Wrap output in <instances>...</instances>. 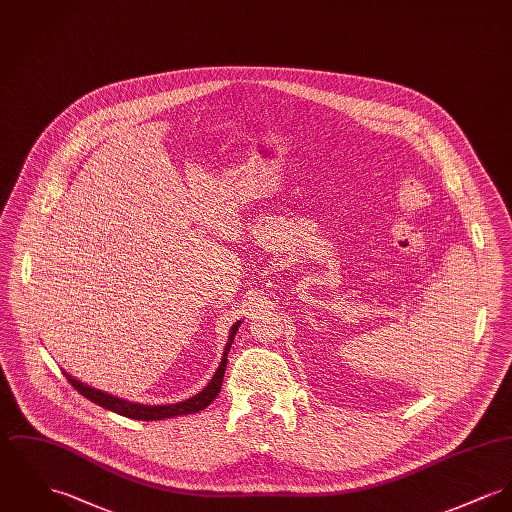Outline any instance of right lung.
Returning a JSON list of instances; mask_svg holds the SVG:
<instances>
[{"mask_svg": "<svg viewBox=\"0 0 512 512\" xmlns=\"http://www.w3.org/2000/svg\"><path fill=\"white\" fill-rule=\"evenodd\" d=\"M240 322H237L233 328H231V336H229V343L225 347V353H223V359H221V365L217 369V373L211 378V382L205 386L204 390L184 402H178V404H169V406H141V404H134V402H128V400H120V398H114L106 392L101 390H95L91 386H85L83 382L71 378L68 373H64L68 378L69 384L81 394L85 396L87 400L95 402L97 406H101L104 409H110L114 413H120L124 417H132V419H139V421H155V419H167V417H176V415H186V413H196V411H202L207 408L219 394L221 390V382H223V376H225V367H227V353L231 349V343L235 340V334L239 330Z\"/></svg>", "mask_w": 512, "mask_h": 512, "instance_id": "add662e5", "label": "right lung"}]
</instances>
